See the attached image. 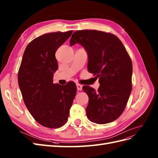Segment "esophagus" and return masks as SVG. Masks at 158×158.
<instances>
[{
  "label": "esophagus",
  "instance_id": "esophagus-1",
  "mask_svg": "<svg viewBox=\"0 0 158 158\" xmlns=\"http://www.w3.org/2000/svg\"><path fill=\"white\" fill-rule=\"evenodd\" d=\"M76 87H77V90H78L81 91L82 90V86L81 85V84H76Z\"/></svg>",
  "mask_w": 158,
  "mask_h": 158
}]
</instances>
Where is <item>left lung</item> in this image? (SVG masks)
Listing matches in <instances>:
<instances>
[{
  "label": "left lung",
  "mask_w": 158,
  "mask_h": 158,
  "mask_svg": "<svg viewBox=\"0 0 158 158\" xmlns=\"http://www.w3.org/2000/svg\"><path fill=\"white\" fill-rule=\"evenodd\" d=\"M79 44L87 52L88 70L98 78V91L89 86L87 117L97 124L117 119L123 112L132 90L131 60L121 40L113 34L97 30H80L72 34L70 44Z\"/></svg>",
  "instance_id": "8db88e82"
}]
</instances>
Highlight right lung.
<instances>
[{
	"instance_id": "right-lung-1",
	"label": "right lung",
	"mask_w": 158,
	"mask_h": 158,
	"mask_svg": "<svg viewBox=\"0 0 158 158\" xmlns=\"http://www.w3.org/2000/svg\"><path fill=\"white\" fill-rule=\"evenodd\" d=\"M53 32L42 35L27 46L18 72V83L25 105L37 123L45 127L66 124L76 93V85L53 83L58 68L55 53L72 33Z\"/></svg>"
}]
</instances>
